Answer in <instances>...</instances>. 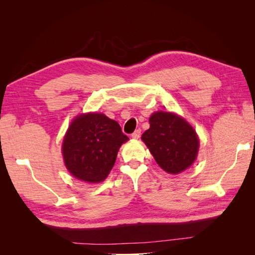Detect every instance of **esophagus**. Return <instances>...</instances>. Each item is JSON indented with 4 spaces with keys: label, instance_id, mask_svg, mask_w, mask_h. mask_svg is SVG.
<instances>
[{
    "label": "esophagus",
    "instance_id": "34e87169",
    "mask_svg": "<svg viewBox=\"0 0 255 255\" xmlns=\"http://www.w3.org/2000/svg\"><path fill=\"white\" fill-rule=\"evenodd\" d=\"M140 134H141V129H136L130 136H132V138H134V139H138V138L140 137Z\"/></svg>",
    "mask_w": 255,
    "mask_h": 255
}]
</instances>
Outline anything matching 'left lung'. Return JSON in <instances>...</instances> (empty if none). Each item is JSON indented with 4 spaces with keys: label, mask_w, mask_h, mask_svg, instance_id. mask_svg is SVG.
<instances>
[{
    "label": "left lung",
    "mask_w": 255,
    "mask_h": 255,
    "mask_svg": "<svg viewBox=\"0 0 255 255\" xmlns=\"http://www.w3.org/2000/svg\"><path fill=\"white\" fill-rule=\"evenodd\" d=\"M149 122L150 128L142 134L141 139L156 163L172 174L191 166L199 150V139L194 128L172 113H154Z\"/></svg>",
    "instance_id": "1"
}]
</instances>
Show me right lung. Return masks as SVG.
<instances>
[{
    "label": "right lung",
    "instance_id": "obj_1",
    "mask_svg": "<svg viewBox=\"0 0 255 255\" xmlns=\"http://www.w3.org/2000/svg\"><path fill=\"white\" fill-rule=\"evenodd\" d=\"M128 139L119 123L105 115H81L71 123L63 142L66 167L76 179L101 182L109 175L119 148Z\"/></svg>",
    "mask_w": 255,
    "mask_h": 255
}]
</instances>
